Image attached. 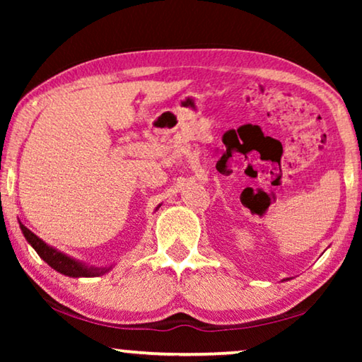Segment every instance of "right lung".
Segmentation results:
<instances>
[{"mask_svg":"<svg viewBox=\"0 0 362 362\" xmlns=\"http://www.w3.org/2000/svg\"><path fill=\"white\" fill-rule=\"evenodd\" d=\"M21 230L23 233V236L27 238V241L32 244V247L36 250L42 260H45L49 267L56 269V272L66 274V276L71 278H79V276H100V274L107 273L110 268H94V267H86L83 263H79L76 260L70 259V257L64 255L59 250L52 249L51 246H47L46 243H42L35 233L30 231L25 225L21 223Z\"/></svg>","mask_w":362,"mask_h":362,"instance_id":"right-lung-1","label":"right lung"}]
</instances>
